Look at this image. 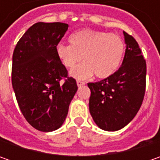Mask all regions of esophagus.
I'll list each match as a JSON object with an SVG mask.
<instances>
[{
  "instance_id": "34e87169",
  "label": "esophagus",
  "mask_w": 160,
  "mask_h": 160,
  "mask_svg": "<svg viewBox=\"0 0 160 160\" xmlns=\"http://www.w3.org/2000/svg\"><path fill=\"white\" fill-rule=\"evenodd\" d=\"M77 86H82V85H84V84H85V83L83 82V81H81V80H77Z\"/></svg>"
}]
</instances>
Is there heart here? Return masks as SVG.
<instances>
[{
    "label": "heart",
    "instance_id": "b5f03b06",
    "mask_svg": "<svg viewBox=\"0 0 160 160\" xmlns=\"http://www.w3.org/2000/svg\"><path fill=\"white\" fill-rule=\"evenodd\" d=\"M70 44L58 43V57L66 68H71L84 57L85 62L71 70L72 77L87 79L96 74L99 78H106L119 66L125 52L122 38L114 34L91 29L79 30L69 37Z\"/></svg>",
    "mask_w": 160,
    "mask_h": 160
}]
</instances>
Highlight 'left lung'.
<instances>
[{
  "mask_svg": "<svg viewBox=\"0 0 160 160\" xmlns=\"http://www.w3.org/2000/svg\"><path fill=\"white\" fill-rule=\"evenodd\" d=\"M123 34L126 49L119 68L102 81L88 83L90 113L105 131H118L130 123L144 98L146 60L136 40Z\"/></svg>",
  "mask_w": 160,
  "mask_h": 160,
  "instance_id": "left-lung-1",
  "label": "left lung"
}]
</instances>
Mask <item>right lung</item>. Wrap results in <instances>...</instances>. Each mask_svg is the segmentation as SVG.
Returning a JSON list of instances; mask_svg holds the SVG:
<instances>
[{
  "instance_id": "right-lung-1",
  "label": "right lung",
  "mask_w": 160,
  "mask_h": 160,
  "mask_svg": "<svg viewBox=\"0 0 160 160\" xmlns=\"http://www.w3.org/2000/svg\"><path fill=\"white\" fill-rule=\"evenodd\" d=\"M68 28L59 22L35 23L18 42L12 56L11 82L18 107L41 132L62 126L77 91L76 79L68 77L56 51Z\"/></svg>"
}]
</instances>
